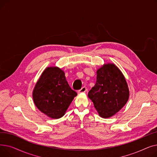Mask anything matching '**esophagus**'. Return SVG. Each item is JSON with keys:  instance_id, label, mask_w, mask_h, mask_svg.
<instances>
[{"instance_id": "esophagus-1", "label": "esophagus", "mask_w": 157, "mask_h": 157, "mask_svg": "<svg viewBox=\"0 0 157 157\" xmlns=\"http://www.w3.org/2000/svg\"><path fill=\"white\" fill-rule=\"evenodd\" d=\"M86 91H87V88H86L85 86H83V87L81 88V89H80V90H79L78 93H79V94H81V93H85Z\"/></svg>"}]
</instances>
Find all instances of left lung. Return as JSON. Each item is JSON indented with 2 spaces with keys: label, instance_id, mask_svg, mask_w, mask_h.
Masks as SVG:
<instances>
[{
  "label": "left lung",
  "instance_id": "left-lung-1",
  "mask_svg": "<svg viewBox=\"0 0 157 157\" xmlns=\"http://www.w3.org/2000/svg\"><path fill=\"white\" fill-rule=\"evenodd\" d=\"M88 97L102 118L113 117L122 109L129 98L125 76L114 63H105L97 71V81Z\"/></svg>",
  "mask_w": 157,
  "mask_h": 157
}]
</instances>
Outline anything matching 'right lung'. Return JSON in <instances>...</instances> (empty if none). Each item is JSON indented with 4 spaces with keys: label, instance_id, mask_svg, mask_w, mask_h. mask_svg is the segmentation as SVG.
<instances>
[{
    "label": "right lung",
    "instance_id": "obj_1",
    "mask_svg": "<svg viewBox=\"0 0 157 157\" xmlns=\"http://www.w3.org/2000/svg\"><path fill=\"white\" fill-rule=\"evenodd\" d=\"M76 95L66 80L65 72L58 67L45 69L32 93L37 109L53 119L62 117Z\"/></svg>",
    "mask_w": 157,
    "mask_h": 157
}]
</instances>
